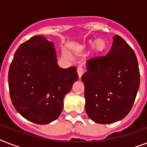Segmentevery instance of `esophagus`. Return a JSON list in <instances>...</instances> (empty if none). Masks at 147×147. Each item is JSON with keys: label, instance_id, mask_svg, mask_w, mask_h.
Instances as JSON below:
<instances>
[{"label": "esophagus", "instance_id": "obj_1", "mask_svg": "<svg viewBox=\"0 0 147 147\" xmlns=\"http://www.w3.org/2000/svg\"><path fill=\"white\" fill-rule=\"evenodd\" d=\"M77 71H78V77H79V78H81V77H82V74L84 73V69H83L82 67L78 66V69H77Z\"/></svg>", "mask_w": 147, "mask_h": 147}]
</instances>
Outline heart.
I'll return each mask as SVG.
<instances>
[{"label":"heart","instance_id":"b5f03b06","mask_svg":"<svg viewBox=\"0 0 147 147\" xmlns=\"http://www.w3.org/2000/svg\"><path fill=\"white\" fill-rule=\"evenodd\" d=\"M89 47H93V50L96 54H101L105 53L108 48V41L105 38L100 37L97 39L94 42L90 40L88 42Z\"/></svg>","mask_w":147,"mask_h":147}]
</instances>
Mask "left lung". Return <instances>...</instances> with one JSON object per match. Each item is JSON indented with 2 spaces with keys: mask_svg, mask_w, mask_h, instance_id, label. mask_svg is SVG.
I'll return each instance as SVG.
<instances>
[{
  "mask_svg": "<svg viewBox=\"0 0 147 147\" xmlns=\"http://www.w3.org/2000/svg\"><path fill=\"white\" fill-rule=\"evenodd\" d=\"M105 56L87 61L82 76L85 111L95 123L107 124L124 118L132 108L140 87V70L134 51L120 36L113 37Z\"/></svg>",
  "mask_w": 147,
  "mask_h": 147,
  "instance_id": "1",
  "label": "left lung"
}]
</instances>
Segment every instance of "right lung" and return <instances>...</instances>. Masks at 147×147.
<instances>
[{"label": "right lung", "instance_id": "right-lung-1", "mask_svg": "<svg viewBox=\"0 0 147 147\" xmlns=\"http://www.w3.org/2000/svg\"><path fill=\"white\" fill-rule=\"evenodd\" d=\"M77 68H60L53 43L35 36L17 49L8 72L12 104L24 118L47 124L59 116L65 95L78 80Z\"/></svg>", "mask_w": 147, "mask_h": 147}]
</instances>
